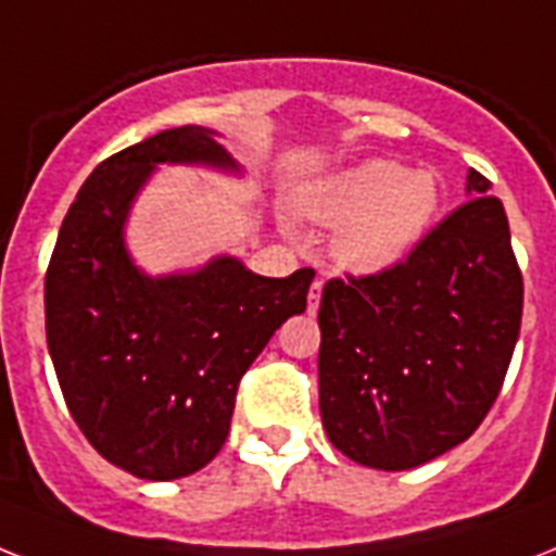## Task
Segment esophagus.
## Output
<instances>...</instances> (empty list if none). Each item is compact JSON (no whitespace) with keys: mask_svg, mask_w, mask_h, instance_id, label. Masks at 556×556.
<instances>
[{"mask_svg":"<svg viewBox=\"0 0 556 556\" xmlns=\"http://www.w3.org/2000/svg\"><path fill=\"white\" fill-rule=\"evenodd\" d=\"M319 300H323V282H314V286H311V291H308V314H317V308H319Z\"/></svg>","mask_w":556,"mask_h":556,"instance_id":"34e87169","label":"esophagus"}]
</instances>
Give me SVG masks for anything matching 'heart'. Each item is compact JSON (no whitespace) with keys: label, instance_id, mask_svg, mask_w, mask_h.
<instances>
[{"label":"heart","instance_id":"1","mask_svg":"<svg viewBox=\"0 0 556 556\" xmlns=\"http://www.w3.org/2000/svg\"><path fill=\"white\" fill-rule=\"evenodd\" d=\"M442 202L431 170L365 160L311 182L296 200L308 223L337 228L331 254L351 274H386L426 239Z\"/></svg>","mask_w":556,"mask_h":556}]
</instances>
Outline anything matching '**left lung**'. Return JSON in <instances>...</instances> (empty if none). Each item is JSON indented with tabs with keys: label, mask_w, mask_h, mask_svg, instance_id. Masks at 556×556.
<instances>
[{
	"label": "left lung",
	"mask_w": 556,
	"mask_h": 556,
	"mask_svg": "<svg viewBox=\"0 0 556 556\" xmlns=\"http://www.w3.org/2000/svg\"><path fill=\"white\" fill-rule=\"evenodd\" d=\"M403 265L331 279L319 302V414L359 466L408 471L477 431L520 337L522 274L491 182Z\"/></svg>",
	"instance_id": "1"
}]
</instances>
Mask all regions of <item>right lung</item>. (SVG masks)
I'll use <instances>...</instances> for the list:
<instances>
[{"label": "right lung", "instance_id": "1", "mask_svg": "<svg viewBox=\"0 0 556 556\" xmlns=\"http://www.w3.org/2000/svg\"><path fill=\"white\" fill-rule=\"evenodd\" d=\"M160 165L242 174L216 130L185 125L114 153L76 193L45 274L48 351L93 448L139 480H179L219 454L242 374L305 311L314 270L274 279L237 256L151 277L125 223Z\"/></svg>", "mask_w": 556, "mask_h": 556}]
</instances>
